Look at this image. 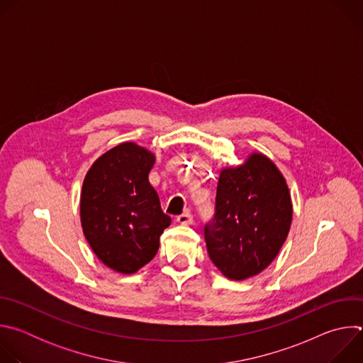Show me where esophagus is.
Here are the masks:
<instances>
[{"label": "esophagus", "instance_id": "obj_1", "mask_svg": "<svg viewBox=\"0 0 363 363\" xmlns=\"http://www.w3.org/2000/svg\"><path fill=\"white\" fill-rule=\"evenodd\" d=\"M177 221H178L179 224H192V214H191L189 211H186V213L178 216V217H177Z\"/></svg>", "mask_w": 363, "mask_h": 363}]
</instances>
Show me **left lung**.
Wrapping results in <instances>:
<instances>
[{
    "instance_id": "left-lung-1",
    "label": "left lung",
    "mask_w": 363,
    "mask_h": 363,
    "mask_svg": "<svg viewBox=\"0 0 363 363\" xmlns=\"http://www.w3.org/2000/svg\"><path fill=\"white\" fill-rule=\"evenodd\" d=\"M293 206L277 167L262 153L220 174L216 211L203 227L213 263L233 280L263 272L287 238Z\"/></svg>"
}]
</instances>
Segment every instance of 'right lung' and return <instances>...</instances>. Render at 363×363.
<instances>
[{
  "label": "right lung",
  "instance_id": "right-lung-1",
  "mask_svg": "<svg viewBox=\"0 0 363 363\" xmlns=\"http://www.w3.org/2000/svg\"><path fill=\"white\" fill-rule=\"evenodd\" d=\"M153 162L149 150L125 142L103 153L83 182L84 237L103 264L123 274L152 260L161 234L171 224L147 179Z\"/></svg>",
  "mask_w": 363,
  "mask_h": 363
}]
</instances>
